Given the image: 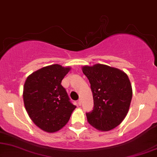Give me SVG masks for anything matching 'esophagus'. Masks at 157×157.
Returning <instances> with one entry per match:
<instances>
[{"instance_id":"obj_1","label":"esophagus","mask_w":157,"mask_h":157,"mask_svg":"<svg viewBox=\"0 0 157 157\" xmlns=\"http://www.w3.org/2000/svg\"><path fill=\"white\" fill-rule=\"evenodd\" d=\"M77 104H78V106H81V99H78V102H77Z\"/></svg>"}]
</instances>
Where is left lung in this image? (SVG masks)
<instances>
[{
    "mask_svg": "<svg viewBox=\"0 0 157 157\" xmlns=\"http://www.w3.org/2000/svg\"><path fill=\"white\" fill-rule=\"evenodd\" d=\"M82 71L91 84L94 98V109L86 113L88 122L99 131L113 129L129 109L132 88L128 76L117 68L99 63L83 66Z\"/></svg>",
    "mask_w": 157,
    "mask_h": 157,
    "instance_id": "obj_1",
    "label": "left lung"
}]
</instances>
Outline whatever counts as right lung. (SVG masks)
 <instances>
[{
  "instance_id": "right-lung-1",
  "label": "right lung",
  "mask_w": 157,
  "mask_h": 157,
  "mask_svg": "<svg viewBox=\"0 0 157 157\" xmlns=\"http://www.w3.org/2000/svg\"><path fill=\"white\" fill-rule=\"evenodd\" d=\"M71 70L59 64L45 66L27 77L23 97L29 117L44 132L53 133L63 127L76 108L61 81Z\"/></svg>"
}]
</instances>
